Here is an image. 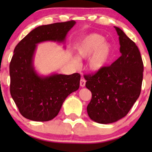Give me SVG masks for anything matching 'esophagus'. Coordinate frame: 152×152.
<instances>
[{
	"instance_id": "obj_1",
	"label": "esophagus",
	"mask_w": 152,
	"mask_h": 152,
	"mask_svg": "<svg viewBox=\"0 0 152 152\" xmlns=\"http://www.w3.org/2000/svg\"><path fill=\"white\" fill-rule=\"evenodd\" d=\"M85 84H86V80H85L84 79L82 78L80 80V86L82 87H84L85 86Z\"/></svg>"
}]
</instances>
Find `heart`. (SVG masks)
<instances>
[{"label":"heart","instance_id":"heart-1","mask_svg":"<svg viewBox=\"0 0 152 152\" xmlns=\"http://www.w3.org/2000/svg\"><path fill=\"white\" fill-rule=\"evenodd\" d=\"M77 53L80 59L89 58L88 68L93 72L102 69L111 59L113 55V47L105 38L97 34L87 35L79 43L77 46ZM75 64H79V60L74 59Z\"/></svg>","mask_w":152,"mask_h":152}]
</instances>
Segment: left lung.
<instances>
[{
    "label": "left lung",
    "mask_w": 152,
    "mask_h": 152,
    "mask_svg": "<svg viewBox=\"0 0 152 152\" xmlns=\"http://www.w3.org/2000/svg\"><path fill=\"white\" fill-rule=\"evenodd\" d=\"M119 36L121 56L111 66L84 75L92 98L87 106L91 120L99 124L115 122L127 115L140 94L143 62L134 41L114 27Z\"/></svg>",
    "instance_id": "left-lung-1"
}]
</instances>
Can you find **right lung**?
Here are the masks:
<instances>
[{
    "instance_id": "1",
    "label": "right lung",
    "mask_w": 152,
    "mask_h": 152,
    "mask_svg": "<svg viewBox=\"0 0 152 152\" xmlns=\"http://www.w3.org/2000/svg\"><path fill=\"white\" fill-rule=\"evenodd\" d=\"M75 24V20H69L37 27L14 48L10 64V93L20 114L27 119L39 122L53 120L66 97L80 87L79 73L42 77L33 66L37 43L64 42Z\"/></svg>"
}]
</instances>
